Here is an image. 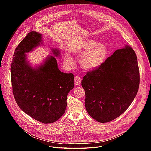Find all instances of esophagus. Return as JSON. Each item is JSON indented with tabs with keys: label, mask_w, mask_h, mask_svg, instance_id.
Instances as JSON below:
<instances>
[{
	"label": "esophagus",
	"mask_w": 151,
	"mask_h": 151,
	"mask_svg": "<svg viewBox=\"0 0 151 151\" xmlns=\"http://www.w3.org/2000/svg\"><path fill=\"white\" fill-rule=\"evenodd\" d=\"M74 83L76 86H78L81 83V78L79 76H76L74 77Z\"/></svg>",
	"instance_id": "34e87169"
}]
</instances>
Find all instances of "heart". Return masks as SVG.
Here are the masks:
<instances>
[{"mask_svg": "<svg viewBox=\"0 0 151 151\" xmlns=\"http://www.w3.org/2000/svg\"><path fill=\"white\" fill-rule=\"evenodd\" d=\"M76 55L81 57V67L85 70H94L101 66L108 56V48L106 45L93 39L83 40L72 47ZM64 61L68 66H72L74 60L68 52L64 54Z\"/></svg>", "mask_w": 151, "mask_h": 151, "instance_id": "b5f03b06", "label": "heart"}]
</instances>
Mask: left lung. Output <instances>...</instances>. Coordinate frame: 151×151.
<instances>
[{"label": "left lung", "instance_id": "1", "mask_svg": "<svg viewBox=\"0 0 151 151\" xmlns=\"http://www.w3.org/2000/svg\"><path fill=\"white\" fill-rule=\"evenodd\" d=\"M139 83L136 54L131 47L125 45L83 77L82 86L87 111L99 122L113 120L130 106L138 92Z\"/></svg>", "mask_w": 151, "mask_h": 151}]
</instances>
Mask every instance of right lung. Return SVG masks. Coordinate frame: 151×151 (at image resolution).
Listing matches in <instances>:
<instances>
[{
  "mask_svg": "<svg viewBox=\"0 0 151 151\" xmlns=\"http://www.w3.org/2000/svg\"><path fill=\"white\" fill-rule=\"evenodd\" d=\"M40 45H43L42 35L33 31L16 48L11 65L12 91L17 105L27 115L43 123H51L65 111L74 76L59 70L53 55L37 67L31 66L26 53ZM52 52L55 57L60 56L57 48H52Z\"/></svg>",
  "mask_w": 151,
  "mask_h": 151,
  "instance_id": "right-lung-1",
  "label": "right lung"
}]
</instances>
